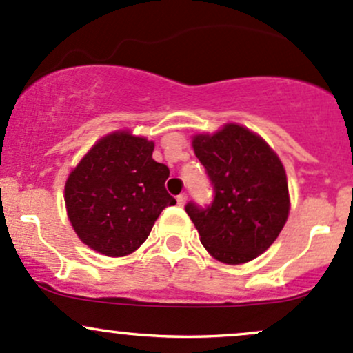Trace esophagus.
<instances>
[{"instance_id":"obj_1","label":"esophagus","mask_w":353,"mask_h":353,"mask_svg":"<svg viewBox=\"0 0 353 353\" xmlns=\"http://www.w3.org/2000/svg\"><path fill=\"white\" fill-rule=\"evenodd\" d=\"M176 201H177V205H179V206H184V205H186V201H188V196L183 192V194L177 196Z\"/></svg>"}]
</instances>
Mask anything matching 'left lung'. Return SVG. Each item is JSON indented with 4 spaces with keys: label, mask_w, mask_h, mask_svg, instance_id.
Instances as JSON below:
<instances>
[{
    "label": "left lung",
    "mask_w": 353,
    "mask_h": 353,
    "mask_svg": "<svg viewBox=\"0 0 353 353\" xmlns=\"http://www.w3.org/2000/svg\"><path fill=\"white\" fill-rule=\"evenodd\" d=\"M192 148L213 186L210 206L186 205L203 247L232 265L264 254L289 214L288 177L276 152L235 123L213 135H196Z\"/></svg>",
    "instance_id": "1"
}]
</instances>
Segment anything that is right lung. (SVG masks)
<instances>
[{
	"label": "right lung",
	"instance_id": "obj_1",
	"mask_svg": "<svg viewBox=\"0 0 353 353\" xmlns=\"http://www.w3.org/2000/svg\"><path fill=\"white\" fill-rule=\"evenodd\" d=\"M154 142L130 132L103 137L69 174L64 189L70 225L83 243L108 257L132 254L162 210L169 167L152 159Z\"/></svg>",
	"mask_w": 353,
	"mask_h": 353
}]
</instances>
